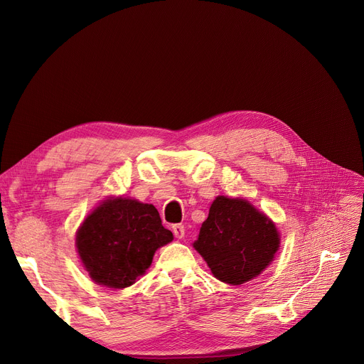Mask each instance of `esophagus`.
<instances>
[{
  "label": "esophagus",
  "instance_id": "1",
  "mask_svg": "<svg viewBox=\"0 0 364 364\" xmlns=\"http://www.w3.org/2000/svg\"><path fill=\"white\" fill-rule=\"evenodd\" d=\"M173 234H175V237L176 238H183L185 237V227L182 223H176V225H173Z\"/></svg>",
  "mask_w": 364,
  "mask_h": 364
}]
</instances>
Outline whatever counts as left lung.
<instances>
[{"label":"left lung","mask_w":364,"mask_h":364,"mask_svg":"<svg viewBox=\"0 0 364 364\" xmlns=\"http://www.w3.org/2000/svg\"><path fill=\"white\" fill-rule=\"evenodd\" d=\"M280 247L275 223L243 198L219 196L203 222L194 249L218 280L238 286L261 274Z\"/></svg>","instance_id":"left-lung-1"}]
</instances>
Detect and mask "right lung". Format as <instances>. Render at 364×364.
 <instances>
[{"mask_svg":"<svg viewBox=\"0 0 364 364\" xmlns=\"http://www.w3.org/2000/svg\"><path fill=\"white\" fill-rule=\"evenodd\" d=\"M171 240L152 204L117 197L100 203L84 219L75 246L95 283L124 289L145 274L155 250Z\"/></svg>","mask_w":364,"mask_h":364,"instance_id":"right-lung-1","label":"right lung"}]
</instances>
